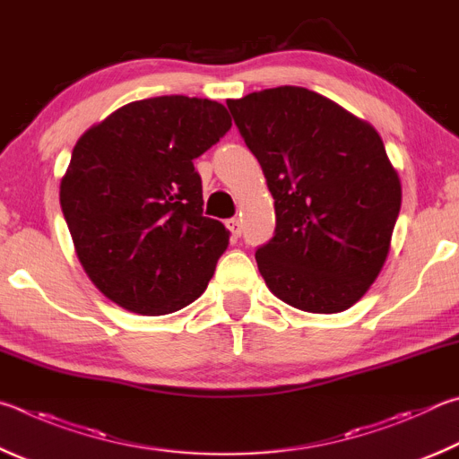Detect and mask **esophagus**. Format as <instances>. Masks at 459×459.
I'll use <instances>...</instances> for the list:
<instances>
[{"mask_svg": "<svg viewBox=\"0 0 459 459\" xmlns=\"http://www.w3.org/2000/svg\"><path fill=\"white\" fill-rule=\"evenodd\" d=\"M225 225H228V230L231 231V236H234V238L242 236V221H239L238 217H231V220L225 221Z\"/></svg>", "mask_w": 459, "mask_h": 459, "instance_id": "34e87169", "label": "esophagus"}]
</instances>
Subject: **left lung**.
I'll return each mask as SVG.
<instances>
[{
    "instance_id": "left-lung-1",
    "label": "left lung",
    "mask_w": 459,
    "mask_h": 459,
    "mask_svg": "<svg viewBox=\"0 0 459 459\" xmlns=\"http://www.w3.org/2000/svg\"><path fill=\"white\" fill-rule=\"evenodd\" d=\"M274 197L260 274L294 308L333 315L360 300L387 260L401 183L375 128L302 86L228 100Z\"/></svg>"
}]
</instances>
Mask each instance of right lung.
I'll use <instances>...</instances> for the list:
<instances>
[{"label":"right lung","instance_id":"obj_1","mask_svg":"<svg viewBox=\"0 0 459 459\" xmlns=\"http://www.w3.org/2000/svg\"><path fill=\"white\" fill-rule=\"evenodd\" d=\"M230 126L223 104L171 94L125 104L78 139L62 213L88 278L118 307L159 316L205 292L230 231L204 215L193 159Z\"/></svg>","mask_w":459,"mask_h":459}]
</instances>
